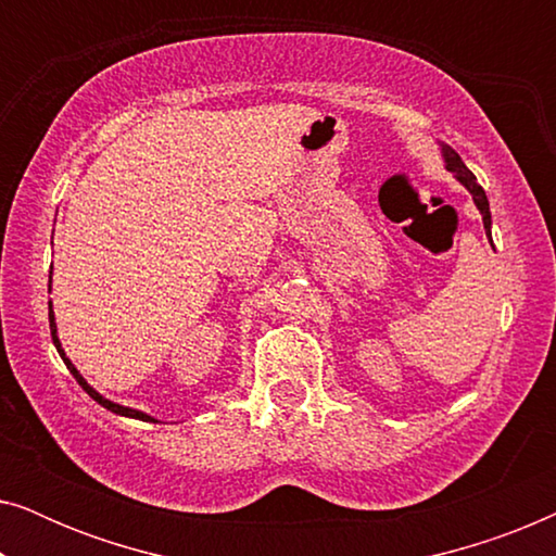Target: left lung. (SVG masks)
I'll list each match as a JSON object with an SVG mask.
<instances>
[{"instance_id":"8db88e82","label":"left lung","mask_w":556,"mask_h":556,"mask_svg":"<svg viewBox=\"0 0 556 556\" xmlns=\"http://www.w3.org/2000/svg\"><path fill=\"white\" fill-rule=\"evenodd\" d=\"M443 159H445V166H447V172H453L455 174V179L460 181L463 187L468 189L470 194H473V202H476V207L481 210V215H483V227H485V235H489L491 238V210H489V197H485V192H483V187L478 185L476 181V174L468 169L466 164H463V159L455 154V151L451 149V147H445L443 143Z\"/></svg>"}]
</instances>
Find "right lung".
I'll list each match as a JSON object with an SVG mask.
<instances>
[{
    "mask_svg": "<svg viewBox=\"0 0 556 556\" xmlns=\"http://www.w3.org/2000/svg\"><path fill=\"white\" fill-rule=\"evenodd\" d=\"M50 333H52V344H55V349H58V354L63 356V362L67 364V369H71V375L78 379V384L83 387V390H86L90 397H93L98 405H103L105 409H111V413H116V415H124V417H134V420H143V422H154V417L151 415H147V413H139V409H131V407H124V405H116V402H111V400H105L103 394H98L93 387H90L86 379L80 377V371L73 367V362L67 359L65 356V352H63V346H60V339H58V326H55V314H52V303H50Z\"/></svg>",
    "mask_w": 556,
    "mask_h": 556,
    "instance_id": "1",
    "label": "right lung"
}]
</instances>
